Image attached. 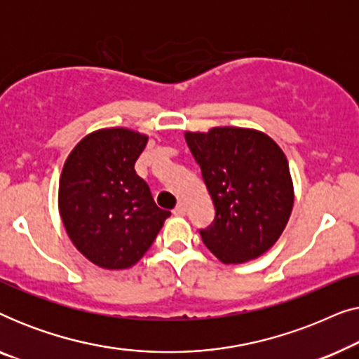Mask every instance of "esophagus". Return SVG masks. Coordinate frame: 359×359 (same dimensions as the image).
<instances>
[{"instance_id": "1", "label": "esophagus", "mask_w": 359, "mask_h": 359, "mask_svg": "<svg viewBox=\"0 0 359 359\" xmlns=\"http://www.w3.org/2000/svg\"><path fill=\"white\" fill-rule=\"evenodd\" d=\"M173 214H175V215H184V214H186V208H184V204H183V203H180L178 205H176V208L173 209Z\"/></svg>"}]
</instances>
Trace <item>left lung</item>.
<instances>
[{
  "label": "left lung",
  "mask_w": 359,
  "mask_h": 359,
  "mask_svg": "<svg viewBox=\"0 0 359 359\" xmlns=\"http://www.w3.org/2000/svg\"><path fill=\"white\" fill-rule=\"evenodd\" d=\"M215 208L199 230L205 247L225 264L262 257L276 243L294 204L287 158L271 137L243 127L186 132Z\"/></svg>",
  "instance_id": "8db88e82"
}]
</instances>
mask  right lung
I'll return each instance as SVG.
<instances>
[{
  "label": "right lung",
  "mask_w": 359,
  "mask_h": 359,
  "mask_svg": "<svg viewBox=\"0 0 359 359\" xmlns=\"http://www.w3.org/2000/svg\"><path fill=\"white\" fill-rule=\"evenodd\" d=\"M147 140L124 127L100 129L78 142L63 165L62 222L78 252L104 269L134 266L171 215L135 173Z\"/></svg>",
  "instance_id": "1"
}]
</instances>
